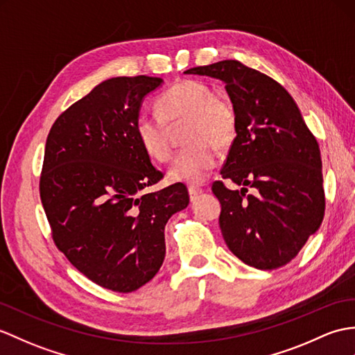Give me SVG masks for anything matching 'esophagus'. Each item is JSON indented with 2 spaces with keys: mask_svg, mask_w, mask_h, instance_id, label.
Returning a JSON list of instances; mask_svg holds the SVG:
<instances>
[{
  "mask_svg": "<svg viewBox=\"0 0 355 355\" xmlns=\"http://www.w3.org/2000/svg\"><path fill=\"white\" fill-rule=\"evenodd\" d=\"M187 192H189V196H191V200H195V198L200 195L202 191H201V187H198V186H189Z\"/></svg>",
  "mask_w": 355,
  "mask_h": 355,
  "instance_id": "esophagus-1",
  "label": "esophagus"
}]
</instances>
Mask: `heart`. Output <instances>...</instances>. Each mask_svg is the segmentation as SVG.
<instances>
[{"label": "heart", "mask_w": 355, "mask_h": 355, "mask_svg": "<svg viewBox=\"0 0 355 355\" xmlns=\"http://www.w3.org/2000/svg\"><path fill=\"white\" fill-rule=\"evenodd\" d=\"M155 114H142L136 121V137L148 157L168 162L174 153L171 127L187 121L184 142L169 178L183 183H202L218 163L219 150H227L236 139L234 107L222 94L195 80L178 81L155 100Z\"/></svg>", "instance_id": "heart-1"}]
</instances>
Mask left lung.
Here are the masks:
<instances>
[{
  "instance_id": "obj_1",
  "label": "left lung",
  "mask_w": 355,
  "mask_h": 355,
  "mask_svg": "<svg viewBox=\"0 0 355 355\" xmlns=\"http://www.w3.org/2000/svg\"><path fill=\"white\" fill-rule=\"evenodd\" d=\"M219 78L236 112L237 131L218 180L222 237L245 265L269 270L287 265L318 232L325 213L322 162L289 92L239 60L187 69ZM248 188H252L250 194Z\"/></svg>"
}]
</instances>
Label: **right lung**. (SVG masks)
<instances>
[{
	"label": "right lung",
	"instance_id": "obj_1",
	"mask_svg": "<svg viewBox=\"0 0 355 355\" xmlns=\"http://www.w3.org/2000/svg\"><path fill=\"white\" fill-rule=\"evenodd\" d=\"M159 77H114L68 107L46 137L39 191L59 251L90 282L114 292L137 291L166 254L164 225L189 204L163 178L136 137L145 95Z\"/></svg>",
	"mask_w": 355,
	"mask_h": 355
}]
</instances>
